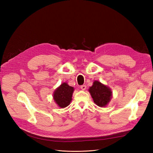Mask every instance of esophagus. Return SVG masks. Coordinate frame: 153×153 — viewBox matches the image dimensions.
I'll return each instance as SVG.
<instances>
[{"instance_id": "esophagus-1", "label": "esophagus", "mask_w": 153, "mask_h": 153, "mask_svg": "<svg viewBox=\"0 0 153 153\" xmlns=\"http://www.w3.org/2000/svg\"><path fill=\"white\" fill-rule=\"evenodd\" d=\"M80 88L82 89V91H85L86 89V85H81Z\"/></svg>"}]
</instances>
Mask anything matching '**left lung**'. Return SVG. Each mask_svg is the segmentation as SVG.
Masks as SVG:
<instances>
[{"label": "left lung", "mask_w": 153, "mask_h": 153, "mask_svg": "<svg viewBox=\"0 0 153 153\" xmlns=\"http://www.w3.org/2000/svg\"><path fill=\"white\" fill-rule=\"evenodd\" d=\"M89 92L96 105L100 107L108 105L112 98V91L110 88L100 81L94 80L89 87Z\"/></svg>", "instance_id": "1"}]
</instances>
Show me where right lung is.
Masks as SVG:
<instances>
[{
    "instance_id": "right-lung-1",
    "label": "right lung",
    "mask_w": 153,
    "mask_h": 153,
    "mask_svg": "<svg viewBox=\"0 0 153 153\" xmlns=\"http://www.w3.org/2000/svg\"><path fill=\"white\" fill-rule=\"evenodd\" d=\"M74 90V87L64 82L54 91L53 98L59 107L64 108L70 104Z\"/></svg>"
}]
</instances>
